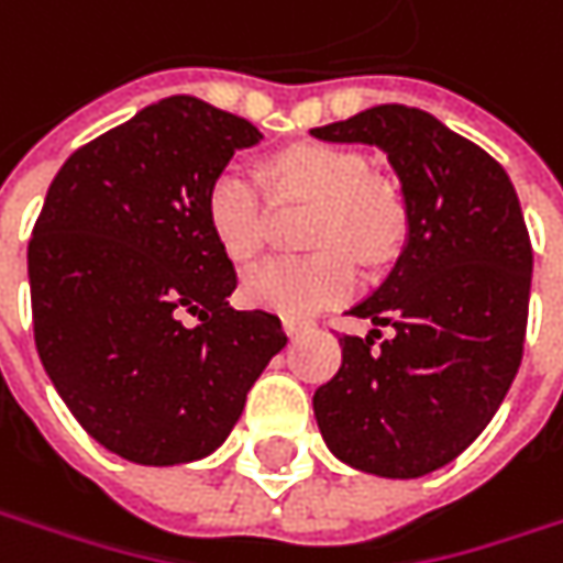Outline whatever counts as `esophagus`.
Segmentation results:
<instances>
[{"label":"esophagus","instance_id":"esophagus-1","mask_svg":"<svg viewBox=\"0 0 563 563\" xmlns=\"http://www.w3.org/2000/svg\"><path fill=\"white\" fill-rule=\"evenodd\" d=\"M310 325H313L310 319H291V316H288V319H282V329H285V335H288V338L303 335V332H307Z\"/></svg>","mask_w":563,"mask_h":563}]
</instances>
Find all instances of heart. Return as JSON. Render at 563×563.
Wrapping results in <instances>:
<instances>
[{
	"label": "heart",
	"mask_w": 563,
	"mask_h": 563,
	"mask_svg": "<svg viewBox=\"0 0 563 563\" xmlns=\"http://www.w3.org/2000/svg\"><path fill=\"white\" fill-rule=\"evenodd\" d=\"M272 178L291 197L319 203L310 260H266L241 282V297L256 310L303 319L357 291L360 260L382 263L404 241V206L385 181L369 178L363 156L341 146L303 143L272 163ZM269 194L244 165H225L206 190V222L216 244L244 263L266 241Z\"/></svg>",
	"instance_id": "obj_1"
}]
</instances>
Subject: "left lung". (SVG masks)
Wrapping results in <instances>:
<instances>
[{"label":"left lung","mask_w":563,"mask_h":563,"mask_svg":"<svg viewBox=\"0 0 563 563\" xmlns=\"http://www.w3.org/2000/svg\"><path fill=\"white\" fill-rule=\"evenodd\" d=\"M310 134L378 146L407 222L388 278L351 310L376 329L341 338L316 422L338 461L417 479L476 442L520 369L532 282L520 200L486 150L422 109L373 106ZM382 324L393 338L373 349Z\"/></svg>","instance_id":"8db88e82"}]
</instances>
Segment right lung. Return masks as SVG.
<instances>
[{
	"label": "right lung",
	"mask_w": 563,
	"mask_h": 563,
	"mask_svg": "<svg viewBox=\"0 0 563 563\" xmlns=\"http://www.w3.org/2000/svg\"><path fill=\"white\" fill-rule=\"evenodd\" d=\"M260 141L247 119L168 97L49 185L27 244L36 354L87 435L124 461L212 454L288 344L278 316L228 307L238 275L206 222L209 181Z\"/></svg>",
	"instance_id": "1"
}]
</instances>
